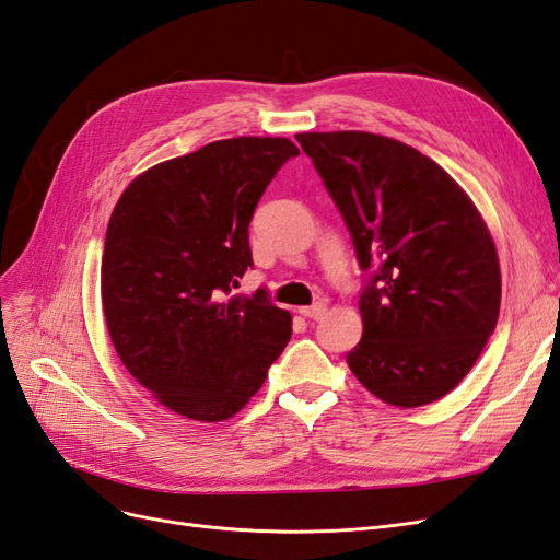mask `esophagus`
<instances>
[{
	"label": "esophagus",
	"instance_id": "1",
	"mask_svg": "<svg viewBox=\"0 0 560 560\" xmlns=\"http://www.w3.org/2000/svg\"><path fill=\"white\" fill-rule=\"evenodd\" d=\"M299 313L303 315V317H308V319H319L322 315L327 313V306L322 301H317V303H313V306H306V308H299Z\"/></svg>",
	"mask_w": 560,
	"mask_h": 560
}]
</instances>
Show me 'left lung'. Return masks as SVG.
I'll list each match as a JSON object with an SVG mask.
<instances>
[{
	"mask_svg": "<svg viewBox=\"0 0 560 560\" xmlns=\"http://www.w3.org/2000/svg\"><path fill=\"white\" fill-rule=\"evenodd\" d=\"M369 273L358 381L413 409L460 383L495 331L500 264L479 210L418 149L374 132H299Z\"/></svg>",
	"mask_w": 560,
	"mask_h": 560,
	"instance_id": "obj_1",
	"label": "left lung"
}]
</instances>
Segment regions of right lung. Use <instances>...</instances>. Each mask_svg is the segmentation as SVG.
<instances>
[{"label":"right lung","mask_w":560,"mask_h":560,"mask_svg":"<svg viewBox=\"0 0 560 560\" xmlns=\"http://www.w3.org/2000/svg\"><path fill=\"white\" fill-rule=\"evenodd\" d=\"M299 156L284 138H231L135 177L109 217L103 308L132 378L167 409L219 422L264 385L292 336L266 290L231 296L252 266L249 222Z\"/></svg>","instance_id":"obj_1"}]
</instances>
